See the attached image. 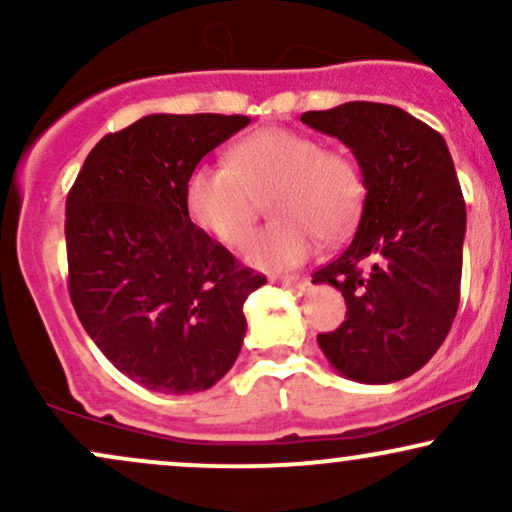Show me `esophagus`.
<instances>
[{"label":"esophagus","instance_id":"obj_1","mask_svg":"<svg viewBox=\"0 0 512 512\" xmlns=\"http://www.w3.org/2000/svg\"><path fill=\"white\" fill-rule=\"evenodd\" d=\"M274 281H276V284L289 286V289H298V291H303L305 286L310 284L308 276H301V274H293V276H276Z\"/></svg>","mask_w":512,"mask_h":512}]
</instances>
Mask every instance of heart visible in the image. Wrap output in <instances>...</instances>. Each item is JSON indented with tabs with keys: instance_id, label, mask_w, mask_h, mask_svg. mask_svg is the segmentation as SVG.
Returning <instances> with one entry per match:
<instances>
[{
	"instance_id": "heart-1",
	"label": "heart",
	"mask_w": 512,
	"mask_h": 512,
	"mask_svg": "<svg viewBox=\"0 0 512 512\" xmlns=\"http://www.w3.org/2000/svg\"><path fill=\"white\" fill-rule=\"evenodd\" d=\"M274 192V221L245 245L260 269L305 262L320 238H344L361 216L366 185L361 168L320 139L284 127H264L231 149V166L202 163L187 175L185 207L197 228L226 248H238Z\"/></svg>"
}]
</instances>
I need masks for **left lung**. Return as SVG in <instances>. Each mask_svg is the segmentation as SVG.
I'll use <instances>...</instances> for the list:
<instances>
[{
	"mask_svg": "<svg viewBox=\"0 0 512 512\" xmlns=\"http://www.w3.org/2000/svg\"><path fill=\"white\" fill-rule=\"evenodd\" d=\"M301 122L349 146L366 185L354 240L313 274L346 301L342 327L317 344L344 378L397 383L436 354L460 305L467 209L455 163L436 129L395 105L354 101Z\"/></svg>",
	"mask_w": 512,
	"mask_h": 512,
	"instance_id": "obj_1",
	"label": "left lung"
}]
</instances>
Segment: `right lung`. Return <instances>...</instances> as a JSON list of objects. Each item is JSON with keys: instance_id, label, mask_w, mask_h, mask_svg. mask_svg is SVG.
Wrapping results in <instances>:
<instances>
[{"instance_id": "1", "label": "right lung", "mask_w": 512, "mask_h": 512, "mask_svg": "<svg viewBox=\"0 0 512 512\" xmlns=\"http://www.w3.org/2000/svg\"><path fill=\"white\" fill-rule=\"evenodd\" d=\"M250 125L245 115H146L86 156L67 197L69 296L113 366L163 395L216 385L267 284L192 223L187 175Z\"/></svg>"}]
</instances>
